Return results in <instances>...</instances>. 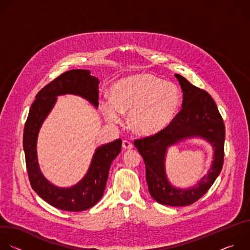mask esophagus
Masks as SVG:
<instances>
[{
    "instance_id": "esophagus-1",
    "label": "esophagus",
    "mask_w": 250,
    "mask_h": 250,
    "mask_svg": "<svg viewBox=\"0 0 250 250\" xmlns=\"http://www.w3.org/2000/svg\"><path fill=\"white\" fill-rule=\"evenodd\" d=\"M133 147V145L128 140H124L123 141V148L124 149H131Z\"/></svg>"
}]
</instances>
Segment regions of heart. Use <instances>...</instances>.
I'll use <instances>...</instances> for the list:
<instances>
[{
    "instance_id": "b5f03b06",
    "label": "heart",
    "mask_w": 250,
    "mask_h": 250,
    "mask_svg": "<svg viewBox=\"0 0 250 250\" xmlns=\"http://www.w3.org/2000/svg\"><path fill=\"white\" fill-rule=\"evenodd\" d=\"M181 104V93L174 84L146 73L125 77L111 89V99H102L100 110L113 125L128 113V125L137 134L149 136L166 128Z\"/></svg>"
}]
</instances>
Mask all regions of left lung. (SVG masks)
Returning a JSON list of instances; mask_svg holds the SVG:
<instances>
[{
    "label": "left lung",
    "instance_id": "1",
    "mask_svg": "<svg viewBox=\"0 0 250 250\" xmlns=\"http://www.w3.org/2000/svg\"><path fill=\"white\" fill-rule=\"evenodd\" d=\"M183 92L182 110L160 132L134 140V146L145 160L146 182L151 197L159 204L173 207L189 206L203 197L220 175L224 164L225 125L218 106L204 90L187 79L175 74ZM203 138L213 146L214 160L208 173L193 188L181 189L173 187L165 170L167 149L188 139Z\"/></svg>",
    "mask_w": 250,
    "mask_h": 250
}]
</instances>
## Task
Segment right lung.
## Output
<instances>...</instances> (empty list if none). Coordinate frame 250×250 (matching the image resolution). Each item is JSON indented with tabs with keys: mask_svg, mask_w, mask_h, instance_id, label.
Returning a JSON list of instances; mask_svg holds the SVG:
<instances>
[{
	"mask_svg": "<svg viewBox=\"0 0 250 250\" xmlns=\"http://www.w3.org/2000/svg\"><path fill=\"white\" fill-rule=\"evenodd\" d=\"M89 70L73 69L43 87L32 103L23 129V150L32 189L49 205L63 210L81 211L95 206L103 197L112 162L120 154L122 140L116 139L98 147L86 175L71 187H58L42 174L37 152L40 129L57 101V96H80L98 108L99 79Z\"/></svg>",
	"mask_w": 250,
	"mask_h": 250,
	"instance_id": "right-lung-1",
	"label": "right lung"
}]
</instances>
